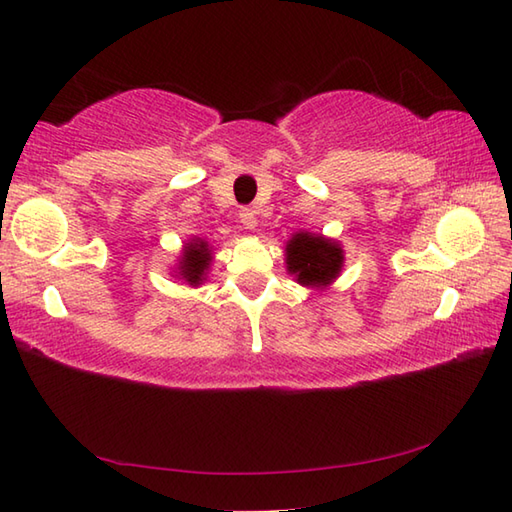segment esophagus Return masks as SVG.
I'll use <instances>...</instances> for the list:
<instances>
[{
	"label": "esophagus",
	"mask_w": 512,
	"mask_h": 512,
	"mask_svg": "<svg viewBox=\"0 0 512 512\" xmlns=\"http://www.w3.org/2000/svg\"><path fill=\"white\" fill-rule=\"evenodd\" d=\"M239 222H242V226L248 228V231H253V228L257 226L255 211L253 209H242V211H239Z\"/></svg>",
	"instance_id": "esophagus-1"
}]
</instances>
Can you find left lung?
<instances>
[{
    "label": "left lung",
    "mask_w": 512,
    "mask_h": 512,
    "mask_svg": "<svg viewBox=\"0 0 512 512\" xmlns=\"http://www.w3.org/2000/svg\"><path fill=\"white\" fill-rule=\"evenodd\" d=\"M284 257L288 275L295 277L303 288L312 290L330 288L339 279L345 264V250L341 242L310 231H297L290 235Z\"/></svg>",
    "instance_id": "obj_1"
}]
</instances>
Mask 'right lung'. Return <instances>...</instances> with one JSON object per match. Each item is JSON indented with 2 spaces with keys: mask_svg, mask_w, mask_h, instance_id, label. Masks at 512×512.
<instances>
[{
  "mask_svg": "<svg viewBox=\"0 0 512 512\" xmlns=\"http://www.w3.org/2000/svg\"><path fill=\"white\" fill-rule=\"evenodd\" d=\"M213 264V246L204 237L193 235L184 242L176 264L171 268V277L184 281L193 288L202 286Z\"/></svg>",
  "mask_w": 512,
  "mask_h": 512,
  "instance_id": "1",
  "label": "right lung"
}]
</instances>
